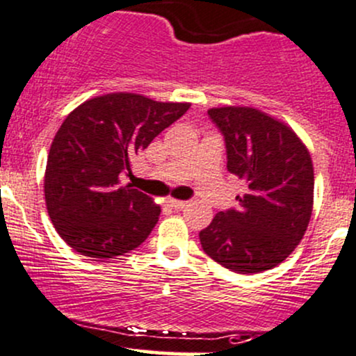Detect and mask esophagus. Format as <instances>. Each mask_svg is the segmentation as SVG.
Here are the masks:
<instances>
[{
  "mask_svg": "<svg viewBox=\"0 0 356 356\" xmlns=\"http://www.w3.org/2000/svg\"><path fill=\"white\" fill-rule=\"evenodd\" d=\"M168 205H170L171 209H175V211H181V209H185L188 202H185V200H168Z\"/></svg>",
  "mask_w": 356,
  "mask_h": 356,
  "instance_id": "1",
  "label": "esophagus"
}]
</instances>
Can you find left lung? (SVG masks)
Segmentation results:
<instances>
[{"mask_svg":"<svg viewBox=\"0 0 356 356\" xmlns=\"http://www.w3.org/2000/svg\"><path fill=\"white\" fill-rule=\"evenodd\" d=\"M211 122L225 138L228 171L243 179L238 207L216 214L199 233L212 260L240 274L273 269L295 250L314 204L310 154L295 131L252 108H214Z\"/></svg>","mask_w":356,"mask_h":356,"instance_id":"8db88e82","label":"left lung"}]
</instances>
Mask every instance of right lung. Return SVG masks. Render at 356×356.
Listing matches in <instances>:
<instances>
[{"label": "right lung", "mask_w": 356, "mask_h": 356, "mask_svg": "<svg viewBox=\"0 0 356 356\" xmlns=\"http://www.w3.org/2000/svg\"><path fill=\"white\" fill-rule=\"evenodd\" d=\"M188 108L118 92L70 113L51 144L44 195L54 228L73 250L113 259L144 243L161 207L131 185H120V175L130 173L131 159Z\"/></svg>", "instance_id": "add662e5"}]
</instances>
